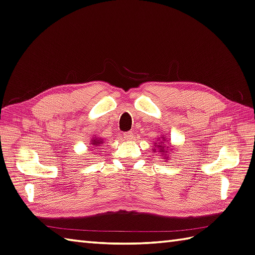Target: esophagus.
<instances>
[{
  "label": "esophagus",
  "instance_id": "esophagus-1",
  "mask_svg": "<svg viewBox=\"0 0 255 255\" xmlns=\"http://www.w3.org/2000/svg\"><path fill=\"white\" fill-rule=\"evenodd\" d=\"M123 137L126 139H132L134 136H133L132 132H126V133H123Z\"/></svg>",
  "mask_w": 255,
  "mask_h": 255
}]
</instances>
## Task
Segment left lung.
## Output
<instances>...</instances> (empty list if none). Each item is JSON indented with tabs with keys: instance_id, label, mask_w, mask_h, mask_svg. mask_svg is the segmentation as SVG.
I'll list each match as a JSON object with an SVG mask.
<instances>
[{
	"instance_id": "1",
	"label": "left lung",
	"mask_w": 255,
	"mask_h": 255,
	"mask_svg": "<svg viewBox=\"0 0 255 255\" xmlns=\"http://www.w3.org/2000/svg\"><path fill=\"white\" fill-rule=\"evenodd\" d=\"M164 144H165V142H163V143H160V145H158V147H160L159 148V150H160V152H162V149L165 147L164 146ZM155 146H156V145H155ZM163 152H164V150H163Z\"/></svg>"
}]
</instances>
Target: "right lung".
<instances>
[{
  "mask_svg": "<svg viewBox=\"0 0 255 255\" xmlns=\"http://www.w3.org/2000/svg\"><path fill=\"white\" fill-rule=\"evenodd\" d=\"M100 143H102V141H100V139H95V141H93V145H97V144H100Z\"/></svg>",
  "mask_w": 255,
  "mask_h": 255,
  "instance_id": "add662e5",
  "label": "right lung"
}]
</instances>
